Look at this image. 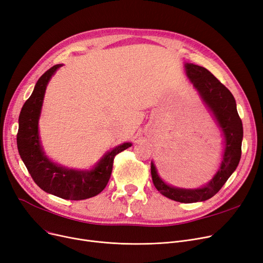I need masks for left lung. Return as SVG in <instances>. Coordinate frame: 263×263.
I'll list each match as a JSON object with an SVG mask.
<instances>
[{"instance_id":"1","label":"left lung","mask_w":263,"mask_h":263,"mask_svg":"<svg viewBox=\"0 0 263 263\" xmlns=\"http://www.w3.org/2000/svg\"><path fill=\"white\" fill-rule=\"evenodd\" d=\"M185 70L193 85L212 110L224 132L226 148L223 161L212 180L201 189L185 190L167 185L159 177L154 163H151V177L156 189L165 197L179 202L192 203L213 197L236 171L242 154L243 127L237 110L236 100L225 85L203 67L185 64Z\"/></svg>"}]
</instances>
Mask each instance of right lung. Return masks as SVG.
Returning a JSON list of instances; mask_svg holds the SVG:
<instances>
[{"label":"right lung","mask_w":263,"mask_h":263,"mask_svg":"<svg viewBox=\"0 0 263 263\" xmlns=\"http://www.w3.org/2000/svg\"><path fill=\"white\" fill-rule=\"evenodd\" d=\"M60 67L61 64L51 67L39 78L31 97L23 104L19 116L17 146L27 171L41 190L63 199H87L104 190L112 174L115 156L132 144L124 143L114 148L89 172L67 170L47 159L39 143L38 119L48 82Z\"/></svg>","instance_id":"right-lung-1"}]
</instances>
